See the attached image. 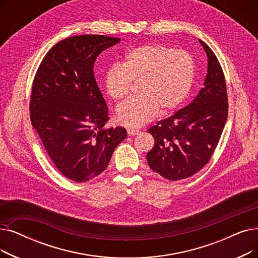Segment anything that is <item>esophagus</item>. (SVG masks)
<instances>
[{"mask_svg":"<svg viewBox=\"0 0 258 258\" xmlns=\"http://www.w3.org/2000/svg\"><path fill=\"white\" fill-rule=\"evenodd\" d=\"M140 132L138 130H135V128H127V134L128 136H135V135H138Z\"/></svg>","mask_w":258,"mask_h":258,"instance_id":"obj_1","label":"esophagus"}]
</instances>
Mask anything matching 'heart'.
<instances>
[{"instance_id":"obj_1","label":"heart","mask_w":258,"mask_h":258,"mask_svg":"<svg viewBox=\"0 0 258 258\" xmlns=\"http://www.w3.org/2000/svg\"><path fill=\"white\" fill-rule=\"evenodd\" d=\"M194 58L185 50L160 44H143L131 49L120 64L104 75L106 94L118 101L125 98L132 81H139V97L121 103L116 119L127 127H139L152 121L161 109L169 114L188 96L195 79Z\"/></svg>"}]
</instances>
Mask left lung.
<instances>
[{
    "label": "left lung",
    "instance_id": "obj_1",
    "mask_svg": "<svg viewBox=\"0 0 258 258\" xmlns=\"http://www.w3.org/2000/svg\"><path fill=\"white\" fill-rule=\"evenodd\" d=\"M208 55L204 87L191 104L148 130L155 145L148 153L151 169L169 180L196 174L214 153L228 117L225 76L215 53L199 40Z\"/></svg>",
    "mask_w": 258,
    "mask_h": 258
}]
</instances>
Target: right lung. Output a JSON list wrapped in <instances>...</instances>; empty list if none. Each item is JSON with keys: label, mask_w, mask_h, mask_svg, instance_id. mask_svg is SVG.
Returning <instances> with one entry per match:
<instances>
[{"label": "right lung", "mask_w": 258, "mask_h": 258, "mask_svg": "<svg viewBox=\"0 0 258 258\" xmlns=\"http://www.w3.org/2000/svg\"><path fill=\"white\" fill-rule=\"evenodd\" d=\"M120 42L100 35L60 41L42 60L32 84L30 120L55 167L71 180L101 174L124 127L105 128L108 109L95 79L98 55Z\"/></svg>", "instance_id": "right-lung-1"}]
</instances>
